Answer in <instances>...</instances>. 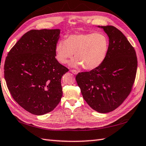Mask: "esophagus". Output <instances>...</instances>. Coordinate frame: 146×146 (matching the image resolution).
<instances>
[{"label":"esophagus","mask_w":146,"mask_h":146,"mask_svg":"<svg viewBox=\"0 0 146 146\" xmlns=\"http://www.w3.org/2000/svg\"><path fill=\"white\" fill-rule=\"evenodd\" d=\"M70 72H72L74 74H77V73H78V72H77L76 70H74V69H71Z\"/></svg>","instance_id":"1"}]
</instances>
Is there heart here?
<instances>
[{
  "instance_id": "1",
  "label": "heart",
  "mask_w": 146,
  "mask_h": 146,
  "mask_svg": "<svg viewBox=\"0 0 146 146\" xmlns=\"http://www.w3.org/2000/svg\"><path fill=\"white\" fill-rule=\"evenodd\" d=\"M108 49V37L98 32L69 35L65 41L58 42L55 52L56 59L61 64H66L74 54L76 59L70 62L71 66L93 70L103 63Z\"/></svg>"
}]
</instances>
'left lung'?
Returning a JSON list of instances; mask_svg holds the SVG:
<instances>
[{
	"instance_id": "left-lung-1",
	"label": "left lung",
	"mask_w": 146,
	"mask_h": 146,
	"mask_svg": "<svg viewBox=\"0 0 146 146\" xmlns=\"http://www.w3.org/2000/svg\"><path fill=\"white\" fill-rule=\"evenodd\" d=\"M109 38L108 54L103 63L89 72H79L76 79L83 98L100 113H108L121 106L134 83L137 59L134 48L119 29L112 25L98 26Z\"/></svg>"
}]
</instances>
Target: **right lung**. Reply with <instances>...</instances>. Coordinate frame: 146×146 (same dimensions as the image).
Instances as JSON below:
<instances>
[{"mask_svg": "<svg viewBox=\"0 0 146 146\" xmlns=\"http://www.w3.org/2000/svg\"><path fill=\"white\" fill-rule=\"evenodd\" d=\"M60 29L31 30L9 52L4 77L10 93L25 111L40 115L50 112L62 96L61 78L69 69L56 59Z\"/></svg>", "mask_w": 146, "mask_h": 146, "instance_id": "1", "label": "right lung"}]
</instances>
